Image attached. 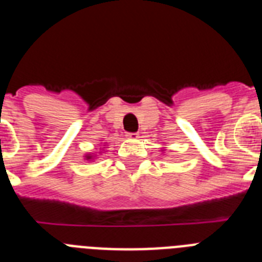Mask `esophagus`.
<instances>
[{
  "label": "esophagus",
  "mask_w": 262,
  "mask_h": 262,
  "mask_svg": "<svg viewBox=\"0 0 262 262\" xmlns=\"http://www.w3.org/2000/svg\"><path fill=\"white\" fill-rule=\"evenodd\" d=\"M127 138L129 139H138L139 134L138 133H127Z\"/></svg>",
  "instance_id": "esophagus-1"
}]
</instances>
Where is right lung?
<instances>
[{"label":"right lung","instance_id":"right-lung-1","mask_svg":"<svg viewBox=\"0 0 262 262\" xmlns=\"http://www.w3.org/2000/svg\"><path fill=\"white\" fill-rule=\"evenodd\" d=\"M88 159H89V157H88Z\"/></svg>","mask_w":262,"mask_h":262}]
</instances>
